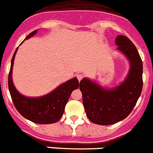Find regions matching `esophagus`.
Here are the masks:
<instances>
[{
    "instance_id": "1",
    "label": "esophagus",
    "mask_w": 153,
    "mask_h": 153,
    "mask_svg": "<svg viewBox=\"0 0 153 153\" xmlns=\"http://www.w3.org/2000/svg\"><path fill=\"white\" fill-rule=\"evenodd\" d=\"M83 78V75L82 74H78L77 75V79L79 81H81V79Z\"/></svg>"
}]
</instances>
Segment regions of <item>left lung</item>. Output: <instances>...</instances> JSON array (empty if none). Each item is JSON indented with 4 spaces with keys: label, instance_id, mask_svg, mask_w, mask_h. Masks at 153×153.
Listing matches in <instances>:
<instances>
[{
    "label": "left lung",
    "instance_id": "left-lung-1",
    "mask_svg": "<svg viewBox=\"0 0 153 153\" xmlns=\"http://www.w3.org/2000/svg\"><path fill=\"white\" fill-rule=\"evenodd\" d=\"M115 43L118 46L116 50L129 62L126 79L109 88L85 77L79 83L87 117L101 126L113 125L126 119L134 107L143 88V63L136 46L123 35H118Z\"/></svg>",
    "mask_w": 153,
    "mask_h": 153
}]
</instances>
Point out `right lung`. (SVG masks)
Segmentation results:
<instances>
[{
    "mask_svg": "<svg viewBox=\"0 0 153 153\" xmlns=\"http://www.w3.org/2000/svg\"><path fill=\"white\" fill-rule=\"evenodd\" d=\"M37 33V30H34L25 40L30 38ZM18 48L12 58L8 77L9 91L16 108L22 116L34 123L52 124L56 123L62 118L72 91L79 87L77 78L74 77L66 81L45 95L40 97L23 95L17 91L13 82V68Z\"/></svg>",
    "mask_w": 153,
    "mask_h": 153,
    "instance_id": "obj_1",
    "label": "right lung"
}]
</instances>
